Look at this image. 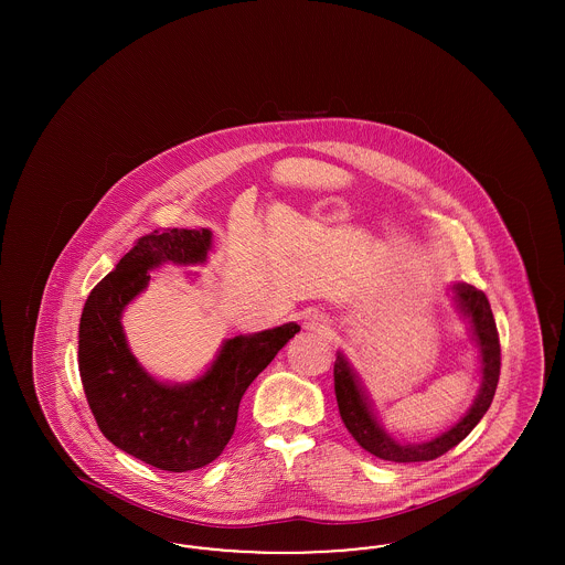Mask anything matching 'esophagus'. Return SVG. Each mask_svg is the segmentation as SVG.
Masks as SVG:
<instances>
[{
  "label": "esophagus",
  "mask_w": 565,
  "mask_h": 565,
  "mask_svg": "<svg viewBox=\"0 0 565 565\" xmlns=\"http://www.w3.org/2000/svg\"><path fill=\"white\" fill-rule=\"evenodd\" d=\"M305 330H309V332H318V334H323V332H328L330 330V322H328V318L320 313V311H309L307 316H305Z\"/></svg>",
  "instance_id": "esophagus-1"
}]
</instances>
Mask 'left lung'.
<instances>
[{
	"label": "left lung",
	"instance_id": "left-lung-1",
	"mask_svg": "<svg viewBox=\"0 0 565 565\" xmlns=\"http://www.w3.org/2000/svg\"><path fill=\"white\" fill-rule=\"evenodd\" d=\"M449 292L454 296L459 316L468 322L472 341L477 343L479 364H481V387L470 408L456 426L434 436L430 440L401 443L385 430L376 419L375 406L362 385V379L351 366L348 355L343 351H337L334 394H337L341 419L351 436L355 438V443L379 459H387L396 463L436 459L459 445L483 419L487 408L491 406L498 379H500V339H498V328H495L489 300L481 290L461 281L451 284Z\"/></svg>",
	"mask_w": 565,
	"mask_h": 565
}]
</instances>
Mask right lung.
Masks as SVG:
<instances>
[{
  "mask_svg": "<svg viewBox=\"0 0 565 565\" xmlns=\"http://www.w3.org/2000/svg\"><path fill=\"white\" fill-rule=\"evenodd\" d=\"M210 249V228L154 231L93 288L82 311V387L99 430L125 454L167 472L203 468L224 451L245 390L300 330L288 322L226 339L207 371L189 383L150 375L127 343L122 311L148 288L150 270L203 265Z\"/></svg>",
  "mask_w": 565,
  "mask_h": 565,
  "instance_id": "obj_1",
  "label": "right lung"
}]
</instances>
